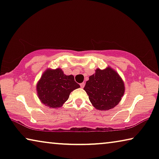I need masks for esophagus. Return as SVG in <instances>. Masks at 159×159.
<instances>
[{"label": "esophagus", "mask_w": 159, "mask_h": 159, "mask_svg": "<svg viewBox=\"0 0 159 159\" xmlns=\"http://www.w3.org/2000/svg\"><path fill=\"white\" fill-rule=\"evenodd\" d=\"M80 87H81L82 88H83V87H84V82H82V83L80 84Z\"/></svg>", "instance_id": "esophagus-1"}]
</instances>
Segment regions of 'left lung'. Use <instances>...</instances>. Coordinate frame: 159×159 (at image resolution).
<instances>
[{"label":"left lung","instance_id":"8db88e82","mask_svg":"<svg viewBox=\"0 0 159 159\" xmlns=\"http://www.w3.org/2000/svg\"><path fill=\"white\" fill-rule=\"evenodd\" d=\"M84 89L96 109L107 110L116 106L121 100L125 86L120 75L108 66L103 70L97 69L95 74L89 76Z\"/></svg>","mask_w":159,"mask_h":159}]
</instances>
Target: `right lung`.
Returning <instances> with one entry per match:
<instances>
[{"label":"right lung","instance_id":"obj_1","mask_svg":"<svg viewBox=\"0 0 159 159\" xmlns=\"http://www.w3.org/2000/svg\"><path fill=\"white\" fill-rule=\"evenodd\" d=\"M73 75H65L61 69H48L36 85L38 97L43 105L60 107L68 100L71 92L79 88Z\"/></svg>","mask_w":159,"mask_h":159}]
</instances>
